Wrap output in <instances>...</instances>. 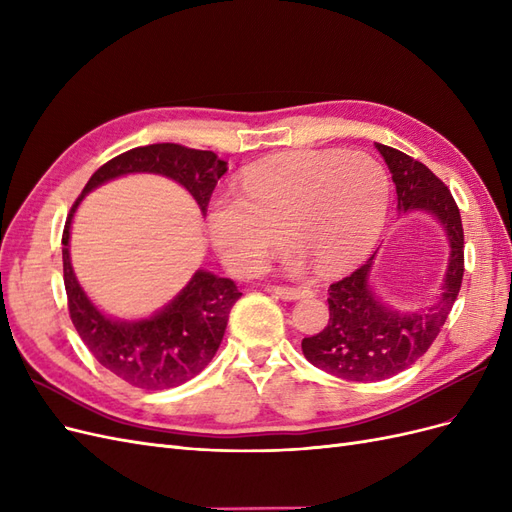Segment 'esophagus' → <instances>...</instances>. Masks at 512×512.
Returning a JSON list of instances; mask_svg holds the SVG:
<instances>
[{
	"label": "esophagus",
	"instance_id": "34e87169",
	"mask_svg": "<svg viewBox=\"0 0 512 512\" xmlns=\"http://www.w3.org/2000/svg\"><path fill=\"white\" fill-rule=\"evenodd\" d=\"M277 297L280 299H286V301H297V299H303L309 294V290H303V288H290V286H273L271 288Z\"/></svg>",
	"mask_w": 512,
	"mask_h": 512
}]
</instances>
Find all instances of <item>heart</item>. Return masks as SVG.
Wrapping results in <instances>:
<instances>
[{"label":"heart","instance_id":"b5f03b06","mask_svg":"<svg viewBox=\"0 0 512 512\" xmlns=\"http://www.w3.org/2000/svg\"><path fill=\"white\" fill-rule=\"evenodd\" d=\"M243 196L209 200L207 226L226 265L241 275L260 269L286 239L292 269L309 258L320 271H346L380 239L391 205V179L365 151L303 149L262 158L241 175Z\"/></svg>","mask_w":512,"mask_h":512}]
</instances>
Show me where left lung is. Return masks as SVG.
<instances>
[{
  "label": "left lung",
  "mask_w": 512,
  "mask_h": 512,
  "mask_svg": "<svg viewBox=\"0 0 512 512\" xmlns=\"http://www.w3.org/2000/svg\"><path fill=\"white\" fill-rule=\"evenodd\" d=\"M397 190V209L427 211L442 224L451 256L438 303L425 312H397L369 286L374 256L329 288V322L318 335L301 342L305 359L329 374L374 382L408 369L429 350L451 314L463 280V226L451 190L404 151L376 143Z\"/></svg>",
  "instance_id": "1"
}]
</instances>
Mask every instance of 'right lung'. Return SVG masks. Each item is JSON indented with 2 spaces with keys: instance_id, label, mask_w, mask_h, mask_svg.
Returning <instances> with one entry per match:
<instances>
[{
  "instance_id": "1",
  "label": "right lung",
  "mask_w": 512,
  "mask_h": 512,
  "mask_svg": "<svg viewBox=\"0 0 512 512\" xmlns=\"http://www.w3.org/2000/svg\"><path fill=\"white\" fill-rule=\"evenodd\" d=\"M228 162L213 151L158 143L130 149L100 166L70 209L61 237L64 284L74 329L96 361L117 378L145 391L173 389L203 371L218 352L228 314L241 292L228 277L198 269L177 297L143 320H115L89 301L72 271L70 226L81 200L98 185L132 173H153L177 181L207 215L209 198Z\"/></svg>"
}]
</instances>
